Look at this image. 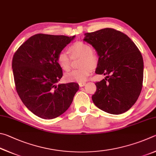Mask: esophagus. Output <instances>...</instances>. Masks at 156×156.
<instances>
[{"instance_id": "obj_1", "label": "esophagus", "mask_w": 156, "mask_h": 156, "mask_svg": "<svg viewBox=\"0 0 156 156\" xmlns=\"http://www.w3.org/2000/svg\"><path fill=\"white\" fill-rule=\"evenodd\" d=\"M86 85V82H80L79 83V86H80V87H83Z\"/></svg>"}]
</instances>
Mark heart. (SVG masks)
Listing matches in <instances>:
<instances>
[{
	"label": "heart",
	"mask_w": 156,
	"mask_h": 156,
	"mask_svg": "<svg viewBox=\"0 0 156 156\" xmlns=\"http://www.w3.org/2000/svg\"><path fill=\"white\" fill-rule=\"evenodd\" d=\"M68 51L70 56L64 51H60L57 56V62L63 70L69 71L71 68L73 59L80 57L79 66H81L70 73L66 74L65 78L68 81L84 82L91 73L92 68L96 66L99 62V57L88 44L80 42H76L71 44Z\"/></svg>",
	"instance_id": "1"
}]
</instances>
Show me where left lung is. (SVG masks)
Here are the masks:
<instances>
[{
	"label": "left lung",
	"instance_id": "8db88e82",
	"mask_svg": "<svg viewBox=\"0 0 156 156\" xmlns=\"http://www.w3.org/2000/svg\"><path fill=\"white\" fill-rule=\"evenodd\" d=\"M83 40L93 46L99 57L95 73L107 75L95 83L92 101L112 114H122L134 105L143 81V59L134 42L112 28L87 33Z\"/></svg>",
	"mask_w": 156,
	"mask_h": 156
}]
</instances>
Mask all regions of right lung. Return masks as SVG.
I'll return each instance as SVG.
<instances>
[{
	"label": "right lung",
	"instance_id": "add662e5",
	"mask_svg": "<svg viewBox=\"0 0 156 156\" xmlns=\"http://www.w3.org/2000/svg\"><path fill=\"white\" fill-rule=\"evenodd\" d=\"M74 37L35 34L13 55L16 91L24 105L40 118L53 119L62 115L79 90V84L75 82L57 85L63 75L57 56Z\"/></svg>",
	"mask_w": 156,
	"mask_h": 156
}]
</instances>
